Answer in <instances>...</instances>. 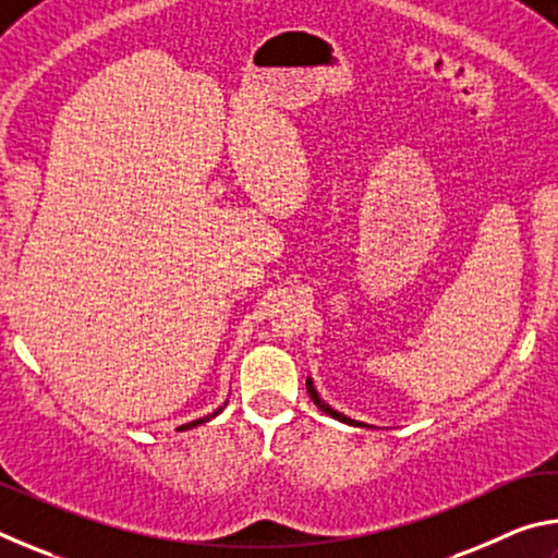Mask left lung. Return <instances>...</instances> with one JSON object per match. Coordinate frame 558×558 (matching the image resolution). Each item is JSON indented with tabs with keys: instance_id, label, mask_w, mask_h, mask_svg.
I'll return each mask as SVG.
<instances>
[{
	"instance_id": "1",
	"label": "left lung",
	"mask_w": 558,
	"mask_h": 558,
	"mask_svg": "<svg viewBox=\"0 0 558 558\" xmlns=\"http://www.w3.org/2000/svg\"><path fill=\"white\" fill-rule=\"evenodd\" d=\"M307 393H310V399H313L315 403H317V409L319 411H325L327 415H332V418H337V421H344V423H349V426H362V423L359 421H352V418H347V415H342V413H337L335 409H329V405L319 399L317 396V391H315V386H313V379H307Z\"/></svg>"
}]
</instances>
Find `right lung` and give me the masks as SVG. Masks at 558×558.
Masks as SVG:
<instances>
[{"label":"right lung","mask_w":558,"mask_h":558,"mask_svg":"<svg viewBox=\"0 0 558 558\" xmlns=\"http://www.w3.org/2000/svg\"><path fill=\"white\" fill-rule=\"evenodd\" d=\"M223 409H219V411H214V413H209V415H204V418H199V421H192V423H186V426H179V430H189V428H194V426H202V423H206V421H211L214 415H219Z\"/></svg>","instance_id":"1"}]
</instances>
